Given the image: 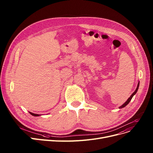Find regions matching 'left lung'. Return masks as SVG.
Instances as JSON below:
<instances>
[{
	"label": "left lung",
	"instance_id": "left-lung-1",
	"mask_svg": "<svg viewBox=\"0 0 153 153\" xmlns=\"http://www.w3.org/2000/svg\"><path fill=\"white\" fill-rule=\"evenodd\" d=\"M139 85H140V81L138 82V85H137V87H136V90H135V91L131 95V96L130 97L128 98V99H127V100L122 105H121L120 106V107H119V108H123V107H125L126 105H127L128 103H129V102L131 101V99L133 98V96L136 94V92H137V91H138V88H139Z\"/></svg>",
	"mask_w": 153,
	"mask_h": 153
}]
</instances>
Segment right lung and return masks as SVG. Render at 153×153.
Segmentation results:
<instances>
[{
    "instance_id": "right-lung-1",
    "label": "right lung",
    "mask_w": 153,
    "mask_h": 153,
    "mask_svg": "<svg viewBox=\"0 0 153 153\" xmlns=\"http://www.w3.org/2000/svg\"><path fill=\"white\" fill-rule=\"evenodd\" d=\"M29 113H30L31 115H33V116H34V117H38V116H39V115H39V114H36L31 113V112H30V111H29Z\"/></svg>"
}]
</instances>
